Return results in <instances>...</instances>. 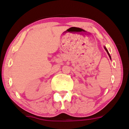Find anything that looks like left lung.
I'll use <instances>...</instances> for the list:
<instances>
[{
	"label": "left lung",
	"mask_w": 129,
	"mask_h": 129,
	"mask_svg": "<svg viewBox=\"0 0 129 129\" xmlns=\"http://www.w3.org/2000/svg\"><path fill=\"white\" fill-rule=\"evenodd\" d=\"M105 50H106V52H107V53H108V55H109V56L110 58H111V56H110V55H109V52H108V50H107V49H106V47H105Z\"/></svg>",
	"instance_id": "8db88e82"
}]
</instances>
